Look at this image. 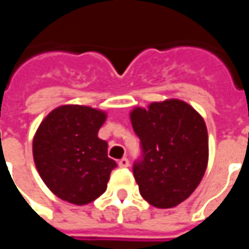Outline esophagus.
I'll return each mask as SVG.
<instances>
[{"label":"esophagus","mask_w":249,"mask_h":249,"mask_svg":"<svg viewBox=\"0 0 249 249\" xmlns=\"http://www.w3.org/2000/svg\"><path fill=\"white\" fill-rule=\"evenodd\" d=\"M119 165L121 168H126V167H129V160L126 159V157H123L121 160L119 161Z\"/></svg>","instance_id":"1"}]
</instances>
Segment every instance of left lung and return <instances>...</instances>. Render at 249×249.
Listing matches in <instances>:
<instances>
[{
	"mask_svg": "<svg viewBox=\"0 0 249 249\" xmlns=\"http://www.w3.org/2000/svg\"><path fill=\"white\" fill-rule=\"evenodd\" d=\"M140 139L133 176L142 197L157 208H172L197 188L208 162L203 117L180 100L153 103L130 113Z\"/></svg>",
	"mask_w": 249,
	"mask_h": 249,
	"instance_id": "left-lung-1",
	"label": "left lung"
}]
</instances>
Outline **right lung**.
Masks as SVG:
<instances>
[{"mask_svg":"<svg viewBox=\"0 0 249 249\" xmlns=\"http://www.w3.org/2000/svg\"><path fill=\"white\" fill-rule=\"evenodd\" d=\"M105 113L81 105L54 109L33 139V157L41 178L68 203L84 205L101 196L117 164L98 139Z\"/></svg>","mask_w":249,"mask_h":249,"instance_id":"right-lung-1","label":"right lung"}]
</instances>
